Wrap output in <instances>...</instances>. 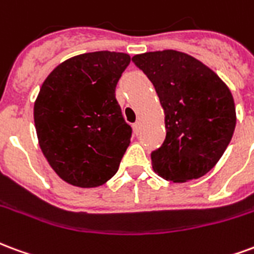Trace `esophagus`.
Returning <instances> with one entry per match:
<instances>
[{
  "mask_svg": "<svg viewBox=\"0 0 254 254\" xmlns=\"http://www.w3.org/2000/svg\"><path fill=\"white\" fill-rule=\"evenodd\" d=\"M132 129H134L135 134H139V131H140V123H139V122H136V123H134V125H132Z\"/></svg>",
  "mask_w": 254,
  "mask_h": 254,
  "instance_id": "esophagus-1",
  "label": "esophagus"
}]
</instances>
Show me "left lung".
I'll return each instance as SVG.
<instances>
[{
    "mask_svg": "<svg viewBox=\"0 0 254 254\" xmlns=\"http://www.w3.org/2000/svg\"><path fill=\"white\" fill-rule=\"evenodd\" d=\"M132 62L154 85L165 112V140L151 153L155 173L175 183L208 173L236 128L230 89L200 61L180 51L139 54Z\"/></svg>",
    "mask_w": 254,
    "mask_h": 254,
    "instance_id": "8db88e82",
    "label": "left lung"
}]
</instances>
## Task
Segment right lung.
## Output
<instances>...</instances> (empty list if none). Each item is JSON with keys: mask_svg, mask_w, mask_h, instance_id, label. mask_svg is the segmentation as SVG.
I'll return each instance as SVG.
<instances>
[{"mask_svg": "<svg viewBox=\"0 0 254 254\" xmlns=\"http://www.w3.org/2000/svg\"><path fill=\"white\" fill-rule=\"evenodd\" d=\"M128 54H81L54 68L33 107L39 145L55 173L68 184L93 188L118 172L132 128L115 89Z\"/></svg>", "mask_w": 254, "mask_h": 254, "instance_id": "add662e5", "label": "right lung"}]
</instances>
